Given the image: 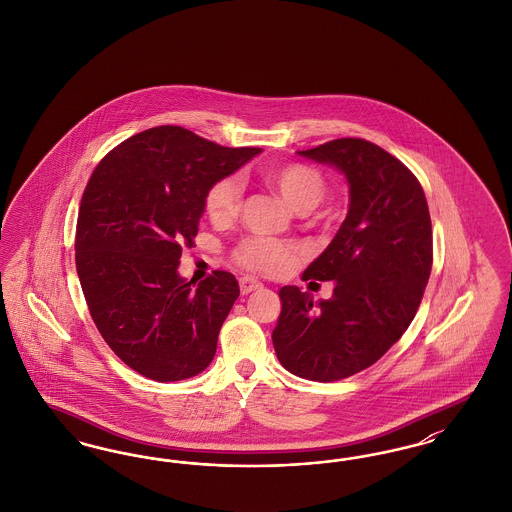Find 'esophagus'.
<instances>
[{"label":"esophagus","mask_w":512,"mask_h":512,"mask_svg":"<svg viewBox=\"0 0 512 512\" xmlns=\"http://www.w3.org/2000/svg\"><path fill=\"white\" fill-rule=\"evenodd\" d=\"M263 284L259 282V280H255V278H251V276H242L240 278V291L247 295V293H251V291H257V289H261Z\"/></svg>","instance_id":"obj_1"}]
</instances>
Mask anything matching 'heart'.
Returning a JSON list of instances; mask_svg holds the SVG:
<instances>
[{"mask_svg":"<svg viewBox=\"0 0 512 512\" xmlns=\"http://www.w3.org/2000/svg\"><path fill=\"white\" fill-rule=\"evenodd\" d=\"M265 181L297 211H310L326 196L322 173L310 165L289 164L270 169ZM242 204V183L236 177H225L211 184L205 192V215L215 225L230 223ZM299 249L289 242L272 238H247L234 251V259L242 266L261 274H284L297 261Z\"/></svg>","mask_w":512,"mask_h":512,"instance_id":"b5f03b06","label":"heart"}]
</instances>
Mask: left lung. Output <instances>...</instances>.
Here are the masks:
<instances>
[{"mask_svg":"<svg viewBox=\"0 0 512 512\" xmlns=\"http://www.w3.org/2000/svg\"><path fill=\"white\" fill-rule=\"evenodd\" d=\"M297 154L345 175L347 219L303 272L333 282V295L314 303L282 287L272 343L287 371L329 383L375 364L409 328L429 282L432 226L421 184L381 146L337 139Z\"/></svg>","mask_w":512,"mask_h":512,"instance_id":"8db88e82","label":"left lung"}]
</instances>
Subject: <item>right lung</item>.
Returning a JSON list of instances; mask_svg holds the SVG:
<instances>
[{"label":"right lung","mask_w":512,"mask_h":512,"mask_svg":"<svg viewBox=\"0 0 512 512\" xmlns=\"http://www.w3.org/2000/svg\"><path fill=\"white\" fill-rule=\"evenodd\" d=\"M261 152L160 125L110 150L85 186L76 228L83 295L108 347L144 377L183 381L211 364L240 287L223 270L186 282L183 246L198 234L209 186Z\"/></svg>","instance_id":"right-lung-1"}]
</instances>
